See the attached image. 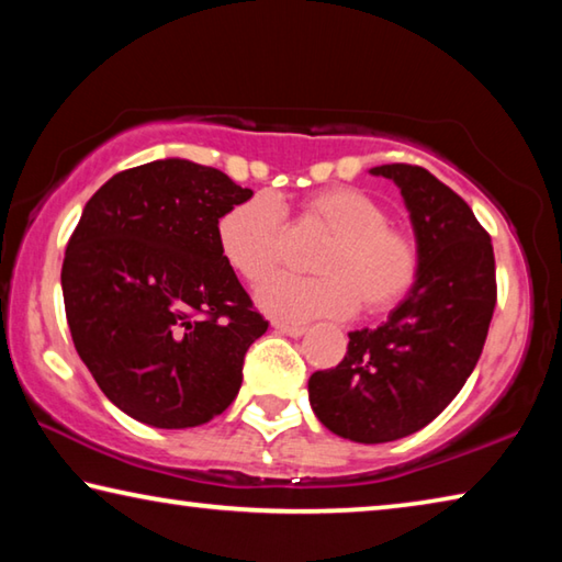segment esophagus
Returning <instances> with one entry per match:
<instances>
[{
  "instance_id": "obj_1",
  "label": "esophagus",
  "mask_w": 562,
  "mask_h": 562,
  "mask_svg": "<svg viewBox=\"0 0 562 562\" xmlns=\"http://www.w3.org/2000/svg\"><path fill=\"white\" fill-rule=\"evenodd\" d=\"M272 327L280 331V335H288V337H302L307 327L304 325H290V322H282V319H274Z\"/></svg>"
}]
</instances>
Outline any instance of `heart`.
<instances>
[{"label":"heart","mask_w":562,"mask_h":562,"mask_svg":"<svg viewBox=\"0 0 562 562\" xmlns=\"http://www.w3.org/2000/svg\"><path fill=\"white\" fill-rule=\"evenodd\" d=\"M300 217L327 231L315 255L319 274H278L258 292L272 317L307 322L345 317L359 307L367 315L394 310L414 288L422 268L416 237L389 223L384 205L364 190L331 186L307 195ZM217 245L233 272L262 282L282 260L284 207L272 193H255L217 221Z\"/></svg>","instance_id":"heart-1"}]
</instances>
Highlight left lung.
<instances>
[{
	"label": "left lung",
	"mask_w": 562,
	"mask_h": 562,
	"mask_svg": "<svg viewBox=\"0 0 562 562\" xmlns=\"http://www.w3.org/2000/svg\"><path fill=\"white\" fill-rule=\"evenodd\" d=\"M369 173L402 190L422 268L382 327L349 331L345 359L310 376V404L341 439L386 443L431 424L471 376L496 307V260L469 203L429 170Z\"/></svg>",
	"instance_id": "left-lung-1"
}]
</instances>
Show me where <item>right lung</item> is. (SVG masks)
I'll list each match as a JSON object with an SVG mask.
<instances>
[{
  "mask_svg": "<svg viewBox=\"0 0 562 562\" xmlns=\"http://www.w3.org/2000/svg\"><path fill=\"white\" fill-rule=\"evenodd\" d=\"M250 188L164 158L91 195L66 245L61 290L74 347L109 402L156 429L223 414L245 351L268 331L217 245V221Z\"/></svg>",
  "mask_w": 562,
  "mask_h": 562,
  "instance_id": "add662e5",
  "label": "right lung"
}]
</instances>
